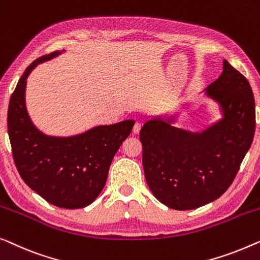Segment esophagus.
Returning <instances> with one entry per match:
<instances>
[{
    "mask_svg": "<svg viewBox=\"0 0 260 260\" xmlns=\"http://www.w3.org/2000/svg\"><path fill=\"white\" fill-rule=\"evenodd\" d=\"M141 127H142V123L141 122H136V123H135L134 127H133V133L135 135H137L139 133V130H141Z\"/></svg>",
    "mask_w": 260,
    "mask_h": 260,
    "instance_id": "34e87169",
    "label": "esophagus"
}]
</instances>
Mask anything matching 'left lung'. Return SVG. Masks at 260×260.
<instances>
[{"label": "left lung", "mask_w": 260, "mask_h": 260, "mask_svg": "<svg viewBox=\"0 0 260 260\" xmlns=\"http://www.w3.org/2000/svg\"><path fill=\"white\" fill-rule=\"evenodd\" d=\"M203 91L220 118L201 131L152 118L139 133L146 183L161 204L193 210L219 198L235 179L254 136L250 83L226 59L223 73Z\"/></svg>", "instance_id": "8db88e82"}]
</instances>
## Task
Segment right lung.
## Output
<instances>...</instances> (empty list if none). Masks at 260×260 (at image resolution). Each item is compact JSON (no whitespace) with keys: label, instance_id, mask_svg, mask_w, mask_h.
Segmentation results:
<instances>
[{"label":"right lung","instance_id":"obj_1","mask_svg":"<svg viewBox=\"0 0 260 260\" xmlns=\"http://www.w3.org/2000/svg\"><path fill=\"white\" fill-rule=\"evenodd\" d=\"M63 52L42 56L25 69L9 102L8 134L15 165L30 189L58 208L82 209L102 192L112 158L135 121L96 125L73 136L40 130L25 104L27 78L37 66Z\"/></svg>","mask_w":260,"mask_h":260}]
</instances>
